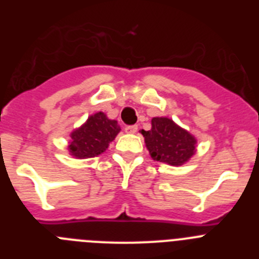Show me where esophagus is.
Returning <instances> with one entry per match:
<instances>
[{
    "label": "esophagus",
    "instance_id": "1",
    "mask_svg": "<svg viewBox=\"0 0 259 259\" xmlns=\"http://www.w3.org/2000/svg\"><path fill=\"white\" fill-rule=\"evenodd\" d=\"M124 131L127 132V134H136L137 125H127V127L124 128Z\"/></svg>",
    "mask_w": 259,
    "mask_h": 259
}]
</instances>
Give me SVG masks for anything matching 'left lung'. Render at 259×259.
I'll use <instances>...</instances> for the list:
<instances>
[{"label": "left lung", "instance_id": "8db88e82", "mask_svg": "<svg viewBox=\"0 0 259 259\" xmlns=\"http://www.w3.org/2000/svg\"><path fill=\"white\" fill-rule=\"evenodd\" d=\"M150 157L158 162L182 166L196 152L197 140L168 118H153L149 131L141 130Z\"/></svg>", "mask_w": 259, "mask_h": 259}]
</instances>
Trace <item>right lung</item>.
I'll return each instance as SVG.
<instances>
[{"instance_id":"right-lung-1","label":"right lung","mask_w":259,"mask_h":259,"mask_svg":"<svg viewBox=\"0 0 259 259\" xmlns=\"http://www.w3.org/2000/svg\"><path fill=\"white\" fill-rule=\"evenodd\" d=\"M120 131L116 120H111L102 111L87 119L81 127L71 132L70 154L79 159L92 158L102 154Z\"/></svg>"}]
</instances>
